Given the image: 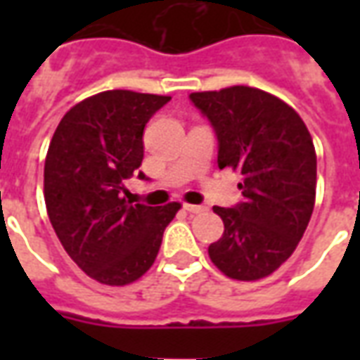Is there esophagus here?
I'll use <instances>...</instances> for the list:
<instances>
[{
	"label": "esophagus",
	"mask_w": 360,
	"mask_h": 360,
	"mask_svg": "<svg viewBox=\"0 0 360 360\" xmlns=\"http://www.w3.org/2000/svg\"><path fill=\"white\" fill-rule=\"evenodd\" d=\"M183 208H185L188 214H200V212L206 210L204 206H196V204H183Z\"/></svg>",
	"instance_id": "esophagus-1"
}]
</instances>
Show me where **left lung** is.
<instances>
[{"instance_id": "obj_1", "label": "left lung", "mask_w": 360, "mask_h": 360, "mask_svg": "<svg viewBox=\"0 0 360 360\" xmlns=\"http://www.w3.org/2000/svg\"><path fill=\"white\" fill-rule=\"evenodd\" d=\"M191 102L218 136V167L239 169L243 202L214 206L224 235L208 247L227 278L270 276L293 255L316 198V152L299 113L264 90L193 92Z\"/></svg>"}]
</instances>
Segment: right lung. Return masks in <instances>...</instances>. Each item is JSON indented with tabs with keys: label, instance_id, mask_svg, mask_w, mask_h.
<instances>
[{
	"label": "right lung",
	"instance_id": "obj_1",
	"mask_svg": "<svg viewBox=\"0 0 360 360\" xmlns=\"http://www.w3.org/2000/svg\"><path fill=\"white\" fill-rule=\"evenodd\" d=\"M169 96L105 90L67 111L48 148L44 198L56 235L90 278L127 285L150 270L179 202H127L144 158L142 134Z\"/></svg>",
	"mask_w": 360,
	"mask_h": 360
}]
</instances>
